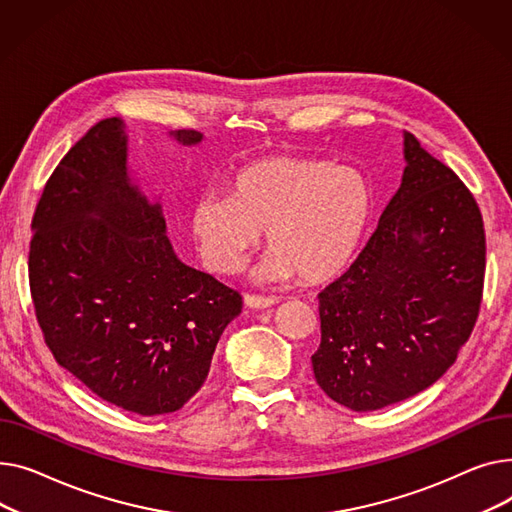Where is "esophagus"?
<instances>
[{
	"mask_svg": "<svg viewBox=\"0 0 512 512\" xmlns=\"http://www.w3.org/2000/svg\"><path fill=\"white\" fill-rule=\"evenodd\" d=\"M244 302L248 308L252 310H264V308H270L273 304H277L275 297H262V295H252V293H246L244 295Z\"/></svg>",
	"mask_w": 512,
	"mask_h": 512,
	"instance_id": "obj_1",
	"label": "esophagus"
}]
</instances>
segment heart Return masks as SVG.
<instances>
[{"instance_id":"heart-1","label":"heart","mask_w":512,"mask_h":512,"mask_svg":"<svg viewBox=\"0 0 512 512\" xmlns=\"http://www.w3.org/2000/svg\"><path fill=\"white\" fill-rule=\"evenodd\" d=\"M229 194L204 192L190 208V233L202 264L233 275L266 231L258 281L324 283L341 275L370 219L362 173L324 159L275 155L250 161L227 179Z\"/></svg>"}]
</instances>
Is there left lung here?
<instances>
[{
  "mask_svg": "<svg viewBox=\"0 0 512 512\" xmlns=\"http://www.w3.org/2000/svg\"><path fill=\"white\" fill-rule=\"evenodd\" d=\"M401 188L345 275L320 291L318 386L374 411L432 386L455 364L482 304L486 233L459 175L409 132Z\"/></svg>",
  "mask_w": 512,
  "mask_h": 512,
  "instance_id": "8db88e82",
  "label": "left lung"
}]
</instances>
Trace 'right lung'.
I'll use <instances>...</instances> for the list:
<instances>
[{
    "label": "right lung",
    "mask_w": 512,
    "mask_h": 512,
    "mask_svg": "<svg viewBox=\"0 0 512 512\" xmlns=\"http://www.w3.org/2000/svg\"><path fill=\"white\" fill-rule=\"evenodd\" d=\"M169 136L202 140L194 130ZM33 231L30 295L55 362L126 411L182 409L242 295L175 256L161 204L130 179L122 119H101L59 161Z\"/></svg>",
    "instance_id": "right-lung-1"
}]
</instances>
